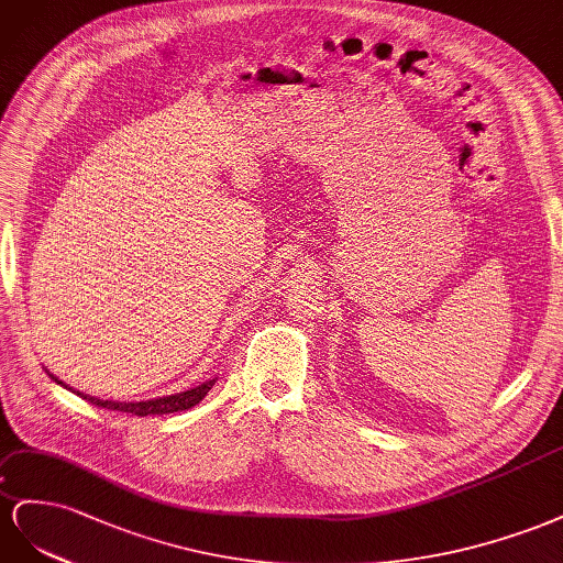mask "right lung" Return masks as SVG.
Returning a JSON list of instances; mask_svg holds the SVG:
<instances>
[{
	"label": "right lung",
	"instance_id": "add662e5",
	"mask_svg": "<svg viewBox=\"0 0 563 563\" xmlns=\"http://www.w3.org/2000/svg\"><path fill=\"white\" fill-rule=\"evenodd\" d=\"M49 373V371H46ZM49 377L60 384V387L70 389L73 394H77L79 398L89 400L91 406H99V408H108V410H120V412H130V415H136V417H148V415H167V412H179V410H188L192 406H198L200 400L207 396V391H210L214 387V379H207L202 384H198V387L192 389H186V391H179V394H172V396H159V398H148V400H103V398H96V396H89V394H82V391H75L73 387H68L66 382H60L58 377H54L49 373Z\"/></svg>",
	"mask_w": 563,
	"mask_h": 563
}]
</instances>
